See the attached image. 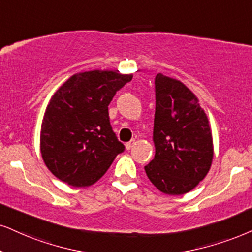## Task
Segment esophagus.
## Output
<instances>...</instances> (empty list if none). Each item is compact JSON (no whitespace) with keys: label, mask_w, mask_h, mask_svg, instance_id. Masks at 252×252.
I'll return each instance as SVG.
<instances>
[{"label":"esophagus","mask_w":252,"mask_h":252,"mask_svg":"<svg viewBox=\"0 0 252 252\" xmlns=\"http://www.w3.org/2000/svg\"><path fill=\"white\" fill-rule=\"evenodd\" d=\"M135 144H136V141L134 140V139H132L131 141H129V142H127V144H126V150H127V151L132 150V148L134 147V146H135Z\"/></svg>","instance_id":"esophagus-1"}]
</instances>
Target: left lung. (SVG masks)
<instances>
[{
  "mask_svg": "<svg viewBox=\"0 0 252 252\" xmlns=\"http://www.w3.org/2000/svg\"><path fill=\"white\" fill-rule=\"evenodd\" d=\"M154 159L145 166L160 191L182 195L209 172L214 146L209 120L196 95L178 79L155 77Z\"/></svg>",
  "mask_w": 252,
  "mask_h": 252,
  "instance_id": "obj_1",
  "label": "left lung"
}]
</instances>
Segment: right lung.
I'll return each mask as SVG.
<instances>
[{"mask_svg": "<svg viewBox=\"0 0 252 252\" xmlns=\"http://www.w3.org/2000/svg\"><path fill=\"white\" fill-rule=\"evenodd\" d=\"M132 78L116 71H86L55 92L40 127V153L56 178L72 187H89L124 152L111 127L108 105Z\"/></svg>", "mask_w": 252, "mask_h": 252, "instance_id": "add662e5", "label": "right lung"}]
</instances>
